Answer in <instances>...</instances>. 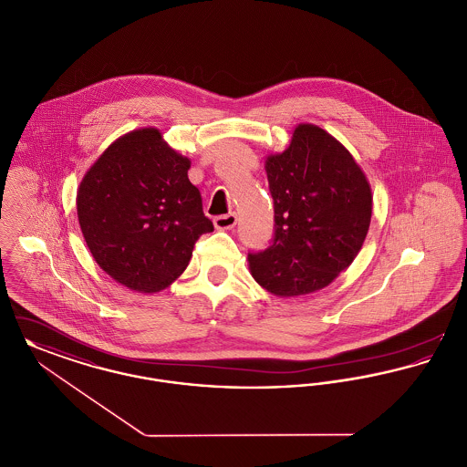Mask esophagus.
<instances>
[{
    "instance_id": "obj_1",
    "label": "esophagus",
    "mask_w": 467,
    "mask_h": 467,
    "mask_svg": "<svg viewBox=\"0 0 467 467\" xmlns=\"http://www.w3.org/2000/svg\"><path fill=\"white\" fill-rule=\"evenodd\" d=\"M236 223H238V217H236V213L219 215V217H215V219H213L215 227H217V229H221V231H225V229H233V227L236 225Z\"/></svg>"
}]
</instances>
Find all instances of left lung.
Wrapping results in <instances>:
<instances>
[{
  "label": "left lung",
  "mask_w": 467,
  "mask_h": 467,
  "mask_svg": "<svg viewBox=\"0 0 467 467\" xmlns=\"http://www.w3.org/2000/svg\"><path fill=\"white\" fill-rule=\"evenodd\" d=\"M275 236L248 254L255 282L278 297L327 287L366 240L373 196L352 154L327 131L299 124L282 154L266 159Z\"/></svg>",
  "instance_id": "left-lung-1"
}]
</instances>
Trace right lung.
<instances>
[{
  "instance_id": "obj_1",
  "label": "right lung",
  "mask_w": 467,
  "mask_h": 467,
  "mask_svg": "<svg viewBox=\"0 0 467 467\" xmlns=\"http://www.w3.org/2000/svg\"><path fill=\"white\" fill-rule=\"evenodd\" d=\"M156 128L120 136L98 157L77 192V215L98 266L128 289L152 294L185 271L201 234L212 233L201 194Z\"/></svg>"
}]
</instances>
